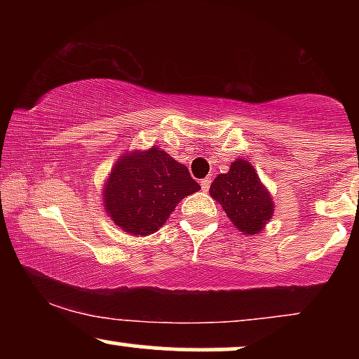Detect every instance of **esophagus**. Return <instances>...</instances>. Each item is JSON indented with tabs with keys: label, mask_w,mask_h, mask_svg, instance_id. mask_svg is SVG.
<instances>
[{
	"label": "esophagus",
	"mask_w": 359,
	"mask_h": 359,
	"mask_svg": "<svg viewBox=\"0 0 359 359\" xmlns=\"http://www.w3.org/2000/svg\"><path fill=\"white\" fill-rule=\"evenodd\" d=\"M201 187H203L204 192H208L209 187H211V179H209V177H208V179L201 180Z\"/></svg>",
	"instance_id": "esophagus-1"
}]
</instances>
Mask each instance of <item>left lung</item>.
Instances as JSON below:
<instances>
[{
  "mask_svg": "<svg viewBox=\"0 0 359 359\" xmlns=\"http://www.w3.org/2000/svg\"><path fill=\"white\" fill-rule=\"evenodd\" d=\"M211 196L240 231L257 234L273 214V203L258 174L245 160H234L228 174L214 179Z\"/></svg>",
  "mask_w": 359,
  "mask_h": 359,
  "instance_id": "1",
  "label": "left lung"
}]
</instances>
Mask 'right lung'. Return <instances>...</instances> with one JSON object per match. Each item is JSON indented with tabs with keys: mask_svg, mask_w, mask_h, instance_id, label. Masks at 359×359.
Instances as JSON below:
<instances>
[{
	"mask_svg": "<svg viewBox=\"0 0 359 359\" xmlns=\"http://www.w3.org/2000/svg\"><path fill=\"white\" fill-rule=\"evenodd\" d=\"M199 189L187 167L150 148L118 160L104 189V208L123 231L147 236L168 219L180 199Z\"/></svg>",
	"mask_w": 359,
	"mask_h": 359,
	"instance_id": "right-lung-1",
	"label": "right lung"
}]
</instances>
